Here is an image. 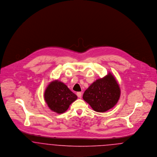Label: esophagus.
I'll use <instances>...</instances> for the list:
<instances>
[{"label": "esophagus", "instance_id": "obj_1", "mask_svg": "<svg viewBox=\"0 0 157 157\" xmlns=\"http://www.w3.org/2000/svg\"><path fill=\"white\" fill-rule=\"evenodd\" d=\"M77 95L78 96V97L81 98V97H82V92H77Z\"/></svg>", "mask_w": 157, "mask_h": 157}]
</instances>
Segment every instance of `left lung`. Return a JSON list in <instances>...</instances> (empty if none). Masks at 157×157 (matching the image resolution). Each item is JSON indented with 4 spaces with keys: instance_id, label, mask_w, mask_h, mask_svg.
<instances>
[{
    "instance_id": "1",
    "label": "left lung",
    "mask_w": 157,
    "mask_h": 157,
    "mask_svg": "<svg viewBox=\"0 0 157 157\" xmlns=\"http://www.w3.org/2000/svg\"><path fill=\"white\" fill-rule=\"evenodd\" d=\"M120 93V88L115 78L111 73H109L92 83L85 91L83 98L94 111L104 112L117 103Z\"/></svg>"
}]
</instances>
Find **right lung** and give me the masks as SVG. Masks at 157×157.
<instances>
[{
    "instance_id": "add662e5",
    "label": "right lung",
    "mask_w": 157,
    "mask_h": 157,
    "mask_svg": "<svg viewBox=\"0 0 157 157\" xmlns=\"http://www.w3.org/2000/svg\"><path fill=\"white\" fill-rule=\"evenodd\" d=\"M44 98L49 108L57 113L67 111L69 105L77 98V96L63 83L56 80L46 87Z\"/></svg>"
}]
</instances>
